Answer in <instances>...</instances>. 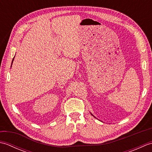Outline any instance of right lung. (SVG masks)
Segmentation results:
<instances>
[{"mask_svg": "<svg viewBox=\"0 0 152 152\" xmlns=\"http://www.w3.org/2000/svg\"><path fill=\"white\" fill-rule=\"evenodd\" d=\"M14 59H13V60H12V63H13V61H14Z\"/></svg>", "mask_w": 152, "mask_h": 152, "instance_id": "1", "label": "right lung"}]
</instances>
